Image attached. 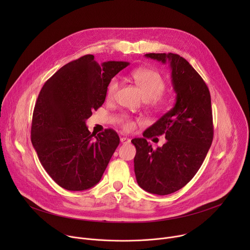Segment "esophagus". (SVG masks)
<instances>
[{"instance_id": "34e87169", "label": "esophagus", "mask_w": 250, "mask_h": 250, "mask_svg": "<svg viewBox=\"0 0 250 250\" xmlns=\"http://www.w3.org/2000/svg\"><path fill=\"white\" fill-rule=\"evenodd\" d=\"M121 142H122L123 145H126V144H129V142H130V139H129V138H127V137L123 136V137H121Z\"/></svg>"}]
</instances>
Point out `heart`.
Here are the masks:
<instances>
[{"instance_id":"1","label":"heart","mask_w":250,"mask_h":250,"mask_svg":"<svg viewBox=\"0 0 250 250\" xmlns=\"http://www.w3.org/2000/svg\"><path fill=\"white\" fill-rule=\"evenodd\" d=\"M136 85L139 87L142 97L150 101V104L158 111H165L171 103V98L162 94L165 88V81L157 71L149 68H138L131 72ZM119 79L117 77L110 80L106 86V98L113 99L119 88ZM125 130L129 131L134 128L135 123L128 117H123L121 120Z\"/></svg>"}]
</instances>
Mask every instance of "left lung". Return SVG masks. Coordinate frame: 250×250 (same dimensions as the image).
<instances>
[{
  "instance_id": "1",
  "label": "left lung",
  "mask_w": 250,
  "mask_h": 250,
  "mask_svg": "<svg viewBox=\"0 0 250 250\" xmlns=\"http://www.w3.org/2000/svg\"><path fill=\"white\" fill-rule=\"evenodd\" d=\"M146 57L169 63L176 103L142 138L136 148L134 173L139 187L148 193L168 195L191 181L203 164L213 137L210 95L191 64L175 53H148ZM164 135L167 142L154 151L146 139Z\"/></svg>"
}]
</instances>
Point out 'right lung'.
<instances>
[{
    "label": "right lung",
    "mask_w": 250,
    "mask_h": 250,
    "mask_svg": "<svg viewBox=\"0 0 250 250\" xmlns=\"http://www.w3.org/2000/svg\"><path fill=\"white\" fill-rule=\"evenodd\" d=\"M88 54L61 67L43 85L35 103L31 142L48 175L62 188L94 187L120 145L118 133L106 128L94 134L86 125L92 111L106 96V86L125 61L101 65Z\"/></svg>",
    "instance_id": "obj_1"
}]
</instances>
